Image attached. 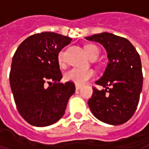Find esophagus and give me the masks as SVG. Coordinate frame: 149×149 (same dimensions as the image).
I'll return each instance as SVG.
<instances>
[{
    "mask_svg": "<svg viewBox=\"0 0 149 149\" xmlns=\"http://www.w3.org/2000/svg\"><path fill=\"white\" fill-rule=\"evenodd\" d=\"M75 87H76V90H79V89H81V87H82V86H81V85H77V84H76V86H75Z\"/></svg>",
    "mask_w": 149,
    "mask_h": 149,
    "instance_id": "1",
    "label": "esophagus"
}]
</instances>
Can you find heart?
Returning a JSON list of instances; mask_svg holds the SVG:
<instances>
[{
  "label": "heart",
  "mask_w": 149,
  "mask_h": 149,
  "mask_svg": "<svg viewBox=\"0 0 149 149\" xmlns=\"http://www.w3.org/2000/svg\"><path fill=\"white\" fill-rule=\"evenodd\" d=\"M85 52L91 59H97L99 55V49L95 45H87L84 47ZM58 62L60 66L65 65V52L60 51L58 55ZM94 72L91 70L88 69H80V68H72L66 72L64 77L66 81L72 82L77 85H82L87 83L89 80L93 78Z\"/></svg>",
  "instance_id": "heart-1"
}]
</instances>
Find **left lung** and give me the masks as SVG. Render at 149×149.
<instances>
[{"label":"left lung","instance_id":"obj_1","mask_svg":"<svg viewBox=\"0 0 149 149\" xmlns=\"http://www.w3.org/2000/svg\"><path fill=\"white\" fill-rule=\"evenodd\" d=\"M86 40L104 45L109 61L103 77L96 82L105 89L93 87L88 105L98 120L123 124L132 117L140 100L143 82L140 55L127 39L112 33L94 34Z\"/></svg>","mask_w":149,"mask_h":149}]
</instances>
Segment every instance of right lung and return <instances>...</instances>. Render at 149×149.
<instances>
[{
  "mask_svg": "<svg viewBox=\"0 0 149 149\" xmlns=\"http://www.w3.org/2000/svg\"><path fill=\"white\" fill-rule=\"evenodd\" d=\"M72 39L44 32L26 38L13 57L9 82L19 115L31 125L45 127L64 115L72 82L59 83L62 73L58 62L59 52Z\"/></svg>",
  "mask_w": 149,
  "mask_h": 149,
  "instance_id": "1",
  "label": "right lung"
}]
</instances>
